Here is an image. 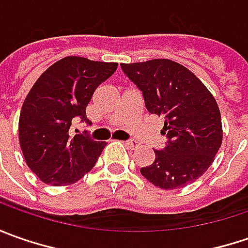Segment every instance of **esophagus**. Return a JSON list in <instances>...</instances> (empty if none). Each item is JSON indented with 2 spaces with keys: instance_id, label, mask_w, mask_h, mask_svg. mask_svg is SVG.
<instances>
[{
  "instance_id": "obj_1",
  "label": "esophagus",
  "mask_w": 248,
  "mask_h": 248,
  "mask_svg": "<svg viewBox=\"0 0 248 248\" xmlns=\"http://www.w3.org/2000/svg\"><path fill=\"white\" fill-rule=\"evenodd\" d=\"M125 143V146L129 149H135V148H138V142L137 140H127V142H124Z\"/></svg>"
}]
</instances>
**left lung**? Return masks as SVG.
<instances>
[{
  "instance_id": "1",
  "label": "left lung",
  "mask_w": 248,
  "mask_h": 248,
  "mask_svg": "<svg viewBox=\"0 0 248 248\" xmlns=\"http://www.w3.org/2000/svg\"><path fill=\"white\" fill-rule=\"evenodd\" d=\"M121 69L142 91L149 113L166 119V149L155 150L153 164L140 168V174L166 190L195 182L222 145L221 113L213 93L189 69L170 59L121 63Z\"/></svg>"
}]
</instances>
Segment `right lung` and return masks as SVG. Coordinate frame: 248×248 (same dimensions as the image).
<instances>
[{"label":"right lung","instance_id":"obj_1","mask_svg":"<svg viewBox=\"0 0 248 248\" xmlns=\"http://www.w3.org/2000/svg\"><path fill=\"white\" fill-rule=\"evenodd\" d=\"M119 63L66 56L34 82L19 117V143L29 168L44 184L70 185L90 172L106 142L70 134L74 119L90 124L85 109Z\"/></svg>","mask_w":248,"mask_h":248}]
</instances>
